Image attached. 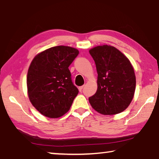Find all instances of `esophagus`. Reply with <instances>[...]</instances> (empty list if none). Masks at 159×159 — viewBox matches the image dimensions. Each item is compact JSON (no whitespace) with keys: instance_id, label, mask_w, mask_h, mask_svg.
Returning <instances> with one entry per match:
<instances>
[{"instance_id":"esophagus-1","label":"esophagus","mask_w":159,"mask_h":159,"mask_svg":"<svg viewBox=\"0 0 159 159\" xmlns=\"http://www.w3.org/2000/svg\"><path fill=\"white\" fill-rule=\"evenodd\" d=\"M83 87H84V86L82 85V86H80V87L79 88V90L80 92H81L82 90H83Z\"/></svg>"}]
</instances>
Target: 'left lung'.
Wrapping results in <instances>:
<instances>
[{
    "instance_id": "left-lung-1",
    "label": "left lung",
    "mask_w": 159,
    "mask_h": 159,
    "mask_svg": "<svg viewBox=\"0 0 159 159\" xmlns=\"http://www.w3.org/2000/svg\"><path fill=\"white\" fill-rule=\"evenodd\" d=\"M98 72V90L89 98L93 108L104 115L124 111L132 102L136 86L130 60L115 47L99 45L89 50Z\"/></svg>"
}]
</instances>
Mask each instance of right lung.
Segmentation results:
<instances>
[{
  "label": "right lung",
  "mask_w": 159,
  "mask_h": 159,
  "mask_svg": "<svg viewBox=\"0 0 159 159\" xmlns=\"http://www.w3.org/2000/svg\"><path fill=\"white\" fill-rule=\"evenodd\" d=\"M76 48L59 45L36 55L27 73V92L32 105L41 114L59 118L70 109L79 90L69 66L79 55Z\"/></svg>",
  "instance_id": "right-lung-1"
}]
</instances>
